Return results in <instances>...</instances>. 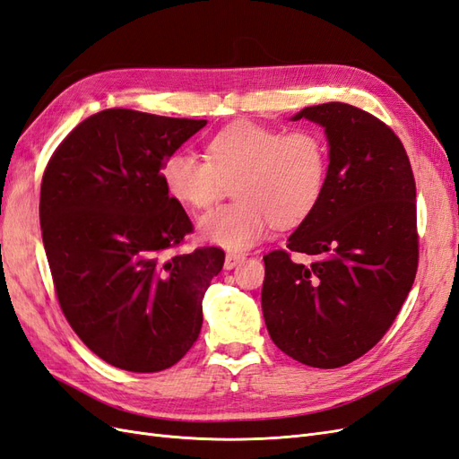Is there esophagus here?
Wrapping results in <instances>:
<instances>
[{"instance_id":"34e87169","label":"esophagus","mask_w":459,"mask_h":459,"mask_svg":"<svg viewBox=\"0 0 459 459\" xmlns=\"http://www.w3.org/2000/svg\"><path fill=\"white\" fill-rule=\"evenodd\" d=\"M243 255H238V253H228L226 255V260H224V268L226 270H233L235 266H238L239 262H243Z\"/></svg>"}]
</instances>
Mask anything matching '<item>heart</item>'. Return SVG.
<instances>
[{
    "label": "heart",
    "instance_id": "1",
    "mask_svg": "<svg viewBox=\"0 0 459 459\" xmlns=\"http://www.w3.org/2000/svg\"><path fill=\"white\" fill-rule=\"evenodd\" d=\"M327 164V143L317 130L283 132L241 120L208 142L206 159L187 151L166 159L162 184L174 201L208 208L235 182L238 201L201 216L197 231L206 243L247 251L266 238L273 221L290 228L314 211Z\"/></svg>",
    "mask_w": 459,
    "mask_h": 459
}]
</instances>
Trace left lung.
Here are the masks:
<instances>
[{
  "mask_svg": "<svg viewBox=\"0 0 459 459\" xmlns=\"http://www.w3.org/2000/svg\"><path fill=\"white\" fill-rule=\"evenodd\" d=\"M324 128V195L264 256L262 314L272 341L300 364L333 369L381 341L418 272L415 179L406 149L379 118L346 103L302 108ZM302 252L311 262L290 258Z\"/></svg>",
  "mask_w": 459,
  "mask_h": 459,
  "instance_id": "1",
  "label": "left lung"
}]
</instances>
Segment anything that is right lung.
Segmentation results:
<instances>
[{"label": "right lung", "mask_w": 459, "mask_h": 459, "mask_svg": "<svg viewBox=\"0 0 459 459\" xmlns=\"http://www.w3.org/2000/svg\"><path fill=\"white\" fill-rule=\"evenodd\" d=\"M204 126L107 108L80 122L48 162L39 226L61 310L115 368H172L201 333L203 297L226 256L218 247L170 255L193 226L166 191L162 166Z\"/></svg>", "instance_id": "right-lung-1"}]
</instances>
